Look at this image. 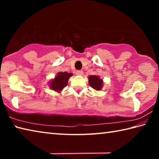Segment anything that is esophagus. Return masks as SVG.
Instances as JSON below:
<instances>
[{"instance_id": "obj_1", "label": "esophagus", "mask_w": 159, "mask_h": 159, "mask_svg": "<svg viewBox=\"0 0 159 159\" xmlns=\"http://www.w3.org/2000/svg\"><path fill=\"white\" fill-rule=\"evenodd\" d=\"M76 74L79 75V76H82V75L83 74V71H76Z\"/></svg>"}]
</instances>
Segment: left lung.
I'll return each instance as SVG.
<instances>
[{"mask_svg": "<svg viewBox=\"0 0 159 159\" xmlns=\"http://www.w3.org/2000/svg\"><path fill=\"white\" fill-rule=\"evenodd\" d=\"M88 83L91 88L95 90H101L103 87V80L101 79L99 76L97 75H91L88 76Z\"/></svg>", "mask_w": 159, "mask_h": 159, "instance_id": "left-lung-1", "label": "left lung"}]
</instances>
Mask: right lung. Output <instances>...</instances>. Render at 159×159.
<instances>
[{"label":"right lung","instance_id":"add662e5","mask_svg":"<svg viewBox=\"0 0 159 159\" xmlns=\"http://www.w3.org/2000/svg\"><path fill=\"white\" fill-rule=\"evenodd\" d=\"M73 76L72 73L68 72H58L54 79H51L48 83L50 89L57 93H61L64 88L68 84L69 78Z\"/></svg>","mask_w":159,"mask_h":159}]
</instances>
